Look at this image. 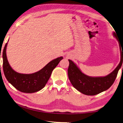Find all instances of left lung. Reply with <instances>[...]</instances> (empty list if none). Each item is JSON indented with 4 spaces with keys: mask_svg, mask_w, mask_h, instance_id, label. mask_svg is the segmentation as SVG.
Masks as SVG:
<instances>
[{
    "mask_svg": "<svg viewBox=\"0 0 123 123\" xmlns=\"http://www.w3.org/2000/svg\"><path fill=\"white\" fill-rule=\"evenodd\" d=\"M113 36L119 42V39L116 33ZM119 44L120 49H123ZM123 51V50H122ZM120 62L117 68L112 73L107 76L103 77H91L87 76L81 72L72 60L69 59V66L68 70V77L72 85L79 92L86 95L94 96L107 90L112 85L116 80L119 70L123 64V52L121 51Z\"/></svg>",
    "mask_w": 123,
    "mask_h": 123,
    "instance_id": "1",
    "label": "left lung"
}]
</instances>
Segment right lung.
<instances>
[{
  "instance_id": "add662e5",
  "label": "right lung",
  "mask_w": 123,
  "mask_h": 123,
  "mask_svg": "<svg viewBox=\"0 0 123 123\" xmlns=\"http://www.w3.org/2000/svg\"><path fill=\"white\" fill-rule=\"evenodd\" d=\"M6 43L3 52V71L5 76L9 83L20 91L24 93H34L44 87L50 77L52 73L63 56L50 61L40 70L35 73L25 74L16 72L12 69L7 59Z\"/></svg>"
}]
</instances>
